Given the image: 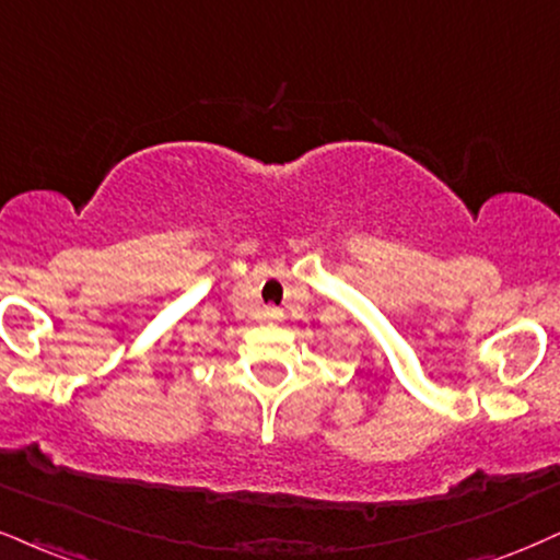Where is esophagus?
<instances>
[{
  "instance_id": "1",
  "label": "esophagus",
  "mask_w": 560,
  "mask_h": 560,
  "mask_svg": "<svg viewBox=\"0 0 560 560\" xmlns=\"http://www.w3.org/2000/svg\"><path fill=\"white\" fill-rule=\"evenodd\" d=\"M261 316H265V322H282V312L278 306H267L265 312H261Z\"/></svg>"
}]
</instances>
